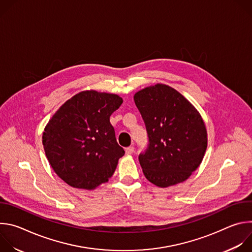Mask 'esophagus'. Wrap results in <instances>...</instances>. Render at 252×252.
I'll list each match as a JSON object with an SVG mask.
<instances>
[{
	"label": "esophagus",
	"mask_w": 252,
	"mask_h": 252,
	"mask_svg": "<svg viewBox=\"0 0 252 252\" xmlns=\"http://www.w3.org/2000/svg\"><path fill=\"white\" fill-rule=\"evenodd\" d=\"M134 152V148L133 147H128L126 149V155H132Z\"/></svg>",
	"instance_id": "34e87169"
}]
</instances>
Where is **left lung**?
<instances>
[{
	"mask_svg": "<svg viewBox=\"0 0 252 252\" xmlns=\"http://www.w3.org/2000/svg\"><path fill=\"white\" fill-rule=\"evenodd\" d=\"M150 145L138 160L158 188L184 183L200 165L206 148L205 124L194 105L173 88L157 84L134 94Z\"/></svg>",
	"mask_w": 252,
	"mask_h": 252,
	"instance_id": "1",
	"label": "left lung"
}]
</instances>
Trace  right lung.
Segmentation results:
<instances>
[{
  "mask_svg": "<svg viewBox=\"0 0 252 252\" xmlns=\"http://www.w3.org/2000/svg\"><path fill=\"white\" fill-rule=\"evenodd\" d=\"M122 103L116 94L83 91L62 104L45 126L47 158L69 187L92 190L113 176L125 151L110 117Z\"/></svg>",
  "mask_w": 252,
  "mask_h": 252,
  "instance_id": "1",
  "label": "right lung"
}]
</instances>
